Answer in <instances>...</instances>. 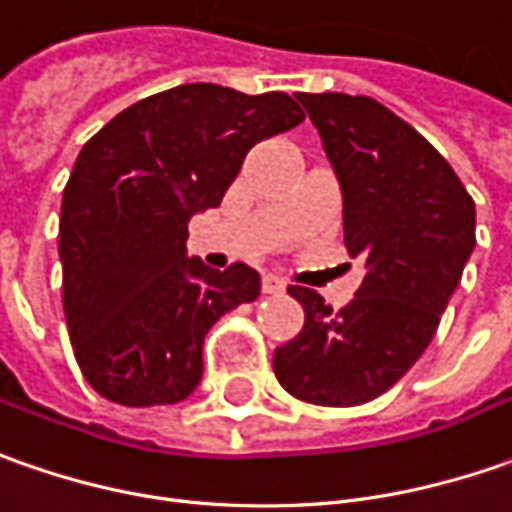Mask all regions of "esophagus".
<instances>
[{
	"instance_id": "1",
	"label": "esophagus",
	"mask_w": 512,
	"mask_h": 512,
	"mask_svg": "<svg viewBox=\"0 0 512 512\" xmlns=\"http://www.w3.org/2000/svg\"><path fill=\"white\" fill-rule=\"evenodd\" d=\"M262 290L264 293H270V296H276V293H284V290H287V281L279 279V276H273V273H267L262 279Z\"/></svg>"
}]
</instances>
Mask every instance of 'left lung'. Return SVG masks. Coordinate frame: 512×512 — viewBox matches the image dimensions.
<instances>
[{
	"instance_id": "8db88e82",
	"label": "left lung",
	"mask_w": 512,
	"mask_h": 512,
	"mask_svg": "<svg viewBox=\"0 0 512 512\" xmlns=\"http://www.w3.org/2000/svg\"><path fill=\"white\" fill-rule=\"evenodd\" d=\"M344 197V242L366 276L341 312L310 287L287 293L304 329L273 372L315 406H360L420 360L476 245V205L454 168L375 98L296 92Z\"/></svg>"
}]
</instances>
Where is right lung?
Returning a JSON list of instances; mask_svg holds the SVG:
<instances>
[{"label": "right lung", "instance_id": "obj_1", "mask_svg": "<svg viewBox=\"0 0 512 512\" xmlns=\"http://www.w3.org/2000/svg\"><path fill=\"white\" fill-rule=\"evenodd\" d=\"M304 120L284 92L180 84L84 143L61 200L64 315L81 372L120 406H171L200 386L202 344L259 296L248 264L188 256L191 216L216 208L245 154Z\"/></svg>", "mask_w": 512, "mask_h": 512}]
</instances>
